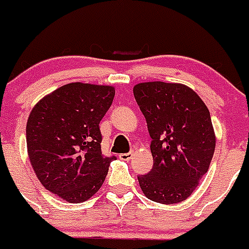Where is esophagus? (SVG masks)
I'll return each instance as SVG.
<instances>
[{
    "instance_id": "34e87169",
    "label": "esophagus",
    "mask_w": 249,
    "mask_h": 249,
    "mask_svg": "<svg viewBox=\"0 0 249 249\" xmlns=\"http://www.w3.org/2000/svg\"><path fill=\"white\" fill-rule=\"evenodd\" d=\"M133 155H134V153L131 152H128V153H120V155H119V157H120L121 160H125V161H128V160H130L131 157H133Z\"/></svg>"
}]
</instances>
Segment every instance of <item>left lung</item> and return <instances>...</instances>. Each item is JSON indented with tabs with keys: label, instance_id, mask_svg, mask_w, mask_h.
Returning a JSON list of instances; mask_svg holds the SVG:
<instances>
[{
	"label": "left lung",
	"instance_id": "left-lung-1",
	"mask_svg": "<svg viewBox=\"0 0 249 249\" xmlns=\"http://www.w3.org/2000/svg\"><path fill=\"white\" fill-rule=\"evenodd\" d=\"M133 93L152 139L153 166L139 175V185L151 201L179 203L197 188L215 152L209 108L183 84L141 83Z\"/></svg>",
	"mask_w": 249,
	"mask_h": 249
}]
</instances>
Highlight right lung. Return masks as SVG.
<instances>
[{
    "instance_id": "right-lung-1",
    "label": "right lung",
    "mask_w": 249,
    "mask_h": 249,
    "mask_svg": "<svg viewBox=\"0 0 249 249\" xmlns=\"http://www.w3.org/2000/svg\"><path fill=\"white\" fill-rule=\"evenodd\" d=\"M114 97L112 87L70 83L42 98L30 112L26 123L30 163L42 185L66 202L92 197L116 159L101 151L100 130Z\"/></svg>"
}]
</instances>
